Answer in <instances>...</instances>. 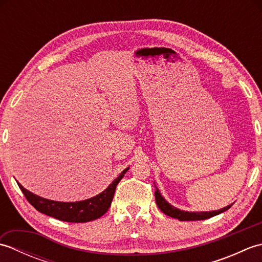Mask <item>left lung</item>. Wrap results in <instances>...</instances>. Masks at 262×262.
Segmentation results:
<instances>
[{
	"instance_id": "left-lung-1",
	"label": "left lung",
	"mask_w": 262,
	"mask_h": 262,
	"mask_svg": "<svg viewBox=\"0 0 262 262\" xmlns=\"http://www.w3.org/2000/svg\"><path fill=\"white\" fill-rule=\"evenodd\" d=\"M155 200H157V205L159 208L163 211L165 215L170 217H173V219H178L179 221H202V220H207L210 217L219 215L223 211L229 209L232 205L227 206V207L222 208L220 210H214V211H203V213H191V211H185L180 210L173 206H171L166 200L161 196L159 189L155 187Z\"/></svg>"
}]
</instances>
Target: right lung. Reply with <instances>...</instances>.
Listing matches in <instances>:
<instances>
[{
	"label": "right lung",
	"instance_id": "obj_1",
	"mask_svg": "<svg viewBox=\"0 0 262 262\" xmlns=\"http://www.w3.org/2000/svg\"><path fill=\"white\" fill-rule=\"evenodd\" d=\"M127 170L128 168L122 171L120 176L116 178L113 183L104 191L96 197L83 200V202H54V200L45 199L37 196V194H33L22 187L20 183L19 187L28 202L38 211H40V213L52 216L59 221L70 222V223H85V222L99 219L109 209L111 202H113L116 187L122 179V177L125 176Z\"/></svg>",
	"mask_w": 262,
	"mask_h": 262
}]
</instances>
